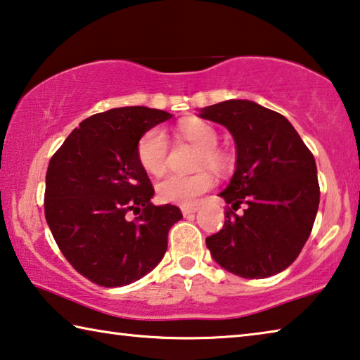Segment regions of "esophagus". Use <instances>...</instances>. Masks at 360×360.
<instances>
[{
	"instance_id": "34e87169",
	"label": "esophagus",
	"mask_w": 360,
	"mask_h": 360,
	"mask_svg": "<svg viewBox=\"0 0 360 360\" xmlns=\"http://www.w3.org/2000/svg\"><path fill=\"white\" fill-rule=\"evenodd\" d=\"M198 209H199L198 205H184V207H181V214H184L185 217H188V215L194 214V212H196Z\"/></svg>"
}]
</instances>
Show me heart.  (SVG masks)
Here are the masks:
<instances>
[{"mask_svg": "<svg viewBox=\"0 0 360 360\" xmlns=\"http://www.w3.org/2000/svg\"><path fill=\"white\" fill-rule=\"evenodd\" d=\"M179 139L199 148L198 167H209L214 172L223 174L231 167V158L220 150L219 132L202 120H190L176 127ZM169 141L161 129H150L137 141L139 164L151 175H162L167 167ZM215 185L209 170H199L193 175H167L156 185L158 198L162 202L190 205L196 202L201 194L207 193Z\"/></svg>", "mask_w": 360, "mask_h": 360, "instance_id": "1", "label": "heart"}]
</instances>
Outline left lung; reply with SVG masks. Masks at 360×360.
<instances>
[{"mask_svg": "<svg viewBox=\"0 0 360 360\" xmlns=\"http://www.w3.org/2000/svg\"><path fill=\"white\" fill-rule=\"evenodd\" d=\"M199 116L225 126L238 150L236 172L220 193L231 204L225 225L205 238L210 255L245 279L281 273L297 260L319 209L313 153L284 116L250 100L210 105Z\"/></svg>", "mask_w": 360, "mask_h": 360, "instance_id": "1", "label": "left lung"}]
</instances>
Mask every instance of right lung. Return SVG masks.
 Here are the masks:
<instances>
[{
  "label": "right lung",
  "instance_id": "add662e5",
  "mask_svg": "<svg viewBox=\"0 0 360 360\" xmlns=\"http://www.w3.org/2000/svg\"><path fill=\"white\" fill-rule=\"evenodd\" d=\"M172 117L146 107L87 117L68 135L46 172L44 215L58 249L86 279L121 287L162 260L176 205H153L155 194L137 159V141ZM138 217L129 221L127 214Z\"/></svg>",
  "mask_w": 360,
  "mask_h": 360
}]
</instances>
